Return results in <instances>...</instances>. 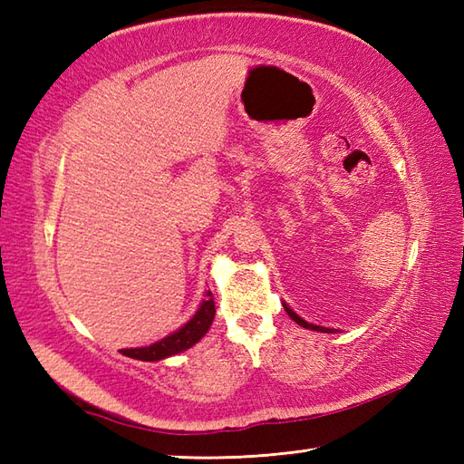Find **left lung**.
Returning a JSON list of instances; mask_svg holds the SVG:
<instances>
[{
    "instance_id": "obj_1",
    "label": "left lung",
    "mask_w": 464,
    "mask_h": 464,
    "mask_svg": "<svg viewBox=\"0 0 464 464\" xmlns=\"http://www.w3.org/2000/svg\"><path fill=\"white\" fill-rule=\"evenodd\" d=\"M285 311L289 313V317L297 323V324H301V327H304V329H313V331H321V333H333V329H324V327H317V324H311V323H307V321H303L297 313L295 311H291L287 304H285Z\"/></svg>"
}]
</instances>
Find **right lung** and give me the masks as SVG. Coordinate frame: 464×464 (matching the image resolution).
<instances>
[{
  "instance_id": "1",
  "label": "right lung",
  "mask_w": 464,
  "mask_h": 464,
  "mask_svg": "<svg viewBox=\"0 0 464 464\" xmlns=\"http://www.w3.org/2000/svg\"><path fill=\"white\" fill-rule=\"evenodd\" d=\"M213 319H215L213 293L207 291V299L201 303L199 311H197L195 317L187 324H183L179 331H175L173 334H169V337L150 344V347L121 349V353L125 357H131L137 361H161L165 357H171V354L189 349L197 341H201V337H205V333L209 331Z\"/></svg>"
}]
</instances>
